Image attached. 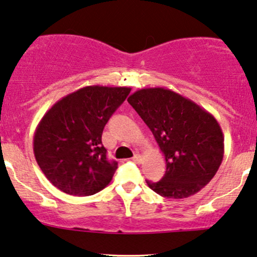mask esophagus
Returning <instances> with one entry per match:
<instances>
[{"label":"esophagus","instance_id":"esophagus-1","mask_svg":"<svg viewBox=\"0 0 257 257\" xmlns=\"http://www.w3.org/2000/svg\"><path fill=\"white\" fill-rule=\"evenodd\" d=\"M133 162H134V163L140 164L141 162H143V157H141V156L139 155V153H137V155H134V157H133Z\"/></svg>","mask_w":257,"mask_h":257}]
</instances>
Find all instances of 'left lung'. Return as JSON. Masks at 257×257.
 <instances>
[{
	"label": "left lung",
	"mask_w": 257,
	"mask_h": 257,
	"mask_svg": "<svg viewBox=\"0 0 257 257\" xmlns=\"http://www.w3.org/2000/svg\"><path fill=\"white\" fill-rule=\"evenodd\" d=\"M166 158L167 170L149 187L167 198H187L214 178L223 158V134L215 117L166 88H144L128 98Z\"/></svg>",
	"instance_id": "1"
}]
</instances>
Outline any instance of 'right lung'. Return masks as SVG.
<instances>
[{"label": "right lung", "mask_w": 257, "mask_h": 257, "mask_svg": "<svg viewBox=\"0 0 257 257\" xmlns=\"http://www.w3.org/2000/svg\"><path fill=\"white\" fill-rule=\"evenodd\" d=\"M131 90L89 85L64 96L46 112L35 132L34 153L55 187L81 197L110 184L118 163L106 157L101 135Z\"/></svg>", "instance_id": "add662e5"}]
</instances>
